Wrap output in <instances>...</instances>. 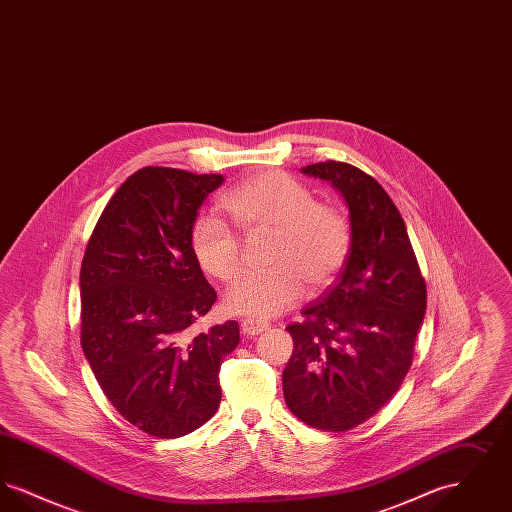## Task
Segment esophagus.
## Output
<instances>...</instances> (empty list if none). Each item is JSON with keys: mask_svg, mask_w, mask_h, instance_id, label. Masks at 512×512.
<instances>
[{"mask_svg": "<svg viewBox=\"0 0 512 512\" xmlns=\"http://www.w3.org/2000/svg\"><path fill=\"white\" fill-rule=\"evenodd\" d=\"M267 330L268 324L267 322H263V320H255V318H245V320H242V332H244V336L253 338V336H259V334L267 332Z\"/></svg>", "mask_w": 512, "mask_h": 512, "instance_id": "1", "label": "esophagus"}]
</instances>
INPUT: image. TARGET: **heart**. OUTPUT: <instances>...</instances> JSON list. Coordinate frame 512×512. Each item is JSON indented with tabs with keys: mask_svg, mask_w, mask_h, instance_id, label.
I'll list each match as a JSON object with an SVG mask.
<instances>
[{
	"mask_svg": "<svg viewBox=\"0 0 512 512\" xmlns=\"http://www.w3.org/2000/svg\"><path fill=\"white\" fill-rule=\"evenodd\" d=\"M222 209L247 234L270 232L268 265L244 276L224 297L226 311L242 317L272 318L290 311L309 290L328 286L351 251V224L340 207L317 201L313 192L286 172L247 178L222 199ZM190 244L197 265L219 282L242 270L238 236L217 219H199Z\"/></svg>",
	"mask_w": 512,
	"mask_h": 512,
	"instance_id": "obj_1",
	"label": "heart"
}]
</instances>
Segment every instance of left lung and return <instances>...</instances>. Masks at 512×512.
Segmentation results:
<instances>
[{"instance_id": "1", "label": "left lung", "mask_w": 512, "mask_h": 512, "mask_svg": "<svg viewBox=\"0 0 512 512\" xmlns=\"http://www.w3.org/2000/svg\"><path fill=\"white\" fill-rule=\"evenodd\" d=\"M301 171L343 195L351 251L336 284L286 326L293 353L282 374L284 399L307 426L347 432L403 384L426 313V282L401 213L370 174L341 161Z\"/></svg>"}]
</instances>
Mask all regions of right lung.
<instances>
[{
  "label": "right lung",
  "instance_id": "right-lung-1",
  "mask_svg": "<svg viewBox=\"0 0 512 512\" xmlns=\"http://www.w3.org/2000/svg\"><path fill=\"white\" fill-rule=\"evenodd\" d=\"M222 174L144 167L105 205L80 268V343L99 388L132 426L186 436L219 409L236 320L190 336L217 292L195 261L197 209Z\"/></svg>",
  "mask_w": 512,
  "mask_h": 512
}]
</instances>
